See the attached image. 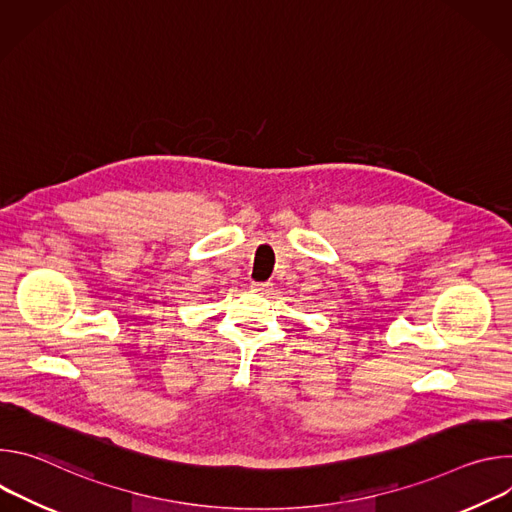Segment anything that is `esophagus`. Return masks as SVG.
Returning a JSON list of instances; mask_svg holds the SVG:
<instances>
[{"instance_id":"1","label":"esophagus","mask_w":512,"mask_h":512,"mask_svg":"<svg viewBox=\"0 0 512 512\" xmlns=\"http://www.w3.org/2000/svg\"><path fill=\"white\" fill-rule=\"evenodd\" d=\"M251 287H253V291H257V294H267V291H271L269 281H255Z\"/></svg>"}]
</instances>
